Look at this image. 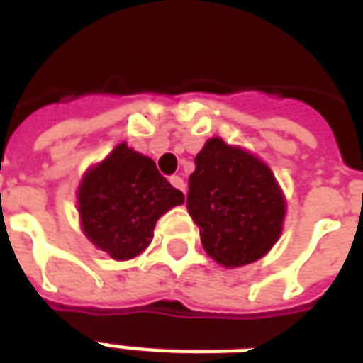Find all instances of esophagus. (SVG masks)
<instances>
[{
  "label": "esophagus",
  "instance_id": "34e87169",
  "mask_svg": "<svg viewBox=\"0 0 363 363\" xmlns=\"http://www.w3.org/2000/svg\"><path fill=\"white\" fill-rule=\"evenodd\" d=\"M169 181H171V184H173V186L177 188V190H181L182 194L186 192V186H184V181H182L181 177H179V175H173V177H171V179H169Z\"/></svg>",
  "mask_w": 363,
  "mask_h": 363
}]
</instances>
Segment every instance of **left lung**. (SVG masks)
Returning a JSON list of instances; mask_svg holds the SVG:
<instances>
[{"instance_id": "left-lung-1", "label": "left lung", "mask_w": 363, "mask_h": 363, "mask_svg": "<svg viewBox=\"0 0 363 363\" xmlns=\"http://www.w3.org/2000/svg\"><path fill=\"white\" fill-rule=\"evenodd\" d=\"M186 207L205 252L230 269L264 258L281 238L286 215L269 165L220 137L207 139L196 156Z\"/></svg>"}]
</instances>
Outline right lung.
Masks as SVG:
<instances>
[{"instance_id": "right-lung-1", "label": "right lung", "mask_w": 363, "mask_h": 363, "mask_svg": "<svg viewBox=\"0 0 363 363\" xmlns=\"http://www.w3.org/2000/svg\"><path fill=\"white\" fill-rule=\"evenodd\" d=\"M182 203L184 194L125 143L88 167L77 190L82 232L118 262L139 256L152 241L160 216Z\"/></svg>"}]
</instances>
